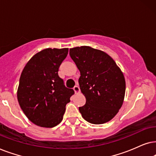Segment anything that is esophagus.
Returning <instances> with one entry per match:
<instances>
[{
  "instance_id": "1",
  "label": "esophagus",
  "mask_w": 156,
  "mask_h": 156,
  "mask_svg": "<svg viewBox=\"0 0 156 156\" xmlns=\"http://www.w3.org/2000/svg\"><path fill=\"white\" fill-rule=\"evenodd\" d=\"M73 90H74V91H75V93H80V88L79 87H78V86H76L73 88Z\"/></svg>"
}]
</instances>
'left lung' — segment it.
Listing matches in <instances>:
<instances>
[{
	"mask_svg": "<svg viewBox=\"0 0 156 156\" xmlns=\"http://www.w3.org/2000/svg\"><path fill=\"white\" fill-rule=\"evenodd\" d=\"M80 70L79 85L86 103L79 108L82 117L93 124L107 123L123 105L126 80L123 72L108 54L90 46L70 48Z\"/></svg>",
	"mask_w": 156,
	"mask_h": 156,
	"instance_id": "1",
	"label": "left lung"
}]
</instances>
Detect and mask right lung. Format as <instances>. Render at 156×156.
Returning a JSON list of instances; mask_svg holds the SVG:
<instances>
[{"mask_svg": "<svg viewBox=\"0 0 156 156\" xmlns=\"http://www.w3.org/2000/svg\"><path fill=\"white\" fill-rule=\"evenodd\" d=\"M68 48H45L28 61L20 77L18 101L35 125L53 128L61 123L66 105L74 93L58 76V68Z\"/></svg>", "mask_w": 156, "mask_h": 156, "instance_id": "1", "label": "right lung"}]
</instances>
